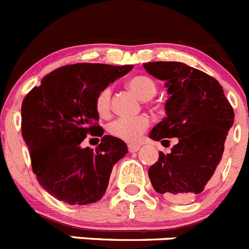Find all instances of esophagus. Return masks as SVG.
<instances>
[{"mask_svg": "<svg viewBox=\"0 0 249 249\" xmlns=\"http://www.w3.org/2000/svg\"><path fill=\"white\" fill-rule=\"evenodd\" d=\"M139 149H140V145H136V144L127 145V150H129V152H136Z\"/></svg>", "mask_w": 249, "mask_h": 249, "instance_id": "1", "label": "esophagus"}]
</instances>
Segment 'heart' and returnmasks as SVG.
<instances>
[{
    "instance_id": "heart-1",
    "label": "heart",
    "mask_w": 249,
    "mask_h": 249,
    "mask_svg": "<svg viewBox=\"0 0 249 249\" xmlns=\"http://www.w3.org/2000/svg\"><path fill=\"white\" fill-rule=\"evenodd\" d=\"M127 87L140 99L149 100L156 94V83L146 75H136L127 82ZM111 90L109 87L102 89L95 98V110L100 118H107L110 114ZM149 118L145 115L136 118H118L109 124L108 131L111 136L126 142H136L149 127Z\"/></svg>"
}]
</instances>
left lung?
Segmentation results:
<instances>
[{
  "label": "left lung",
  "instance_id": "obj_1",
  "mask_svg": "<svg viewBox=\"0 0 249 249\" xmlns=\"http://www.w3.org/2000/svg\"><path fill=\"white\" fill-rule=\"evenodd\" d=\"M147 73L165 80L167 116L150 133V138L178 144L170 154L160 151L149 169L156 192L167 200L187 202L205 190L222 159L234 113L218 80L180 62L145 63Z\"/></svg>",
  "mask_w": 249,
  "mask_h": 249
}]
</instances>
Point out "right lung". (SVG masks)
Returning a JSON list of instances; mask_svg holds the SVG:
<instances>
[{
    "label": "right lung",
    "mask_w": 249,
    "mask_h": 249,
    "mask_svg": "<svg viewBox=\"0 0 249 249\" xmlns=\"http://www.w3.org/2000/svg\"><path fill=\"white\" fill-rule=\"evenodd\" d=\"M131 69L99 63L60 67L22 102V136L32 170L39 185L57 200L88 205L104 196L113 166L127 154V146L120 139L103 136L95 98ZM89 133L102 136L95 150L80 147Z\"/></svg>",
    "instance_id": "add662e5"
}]
</instances>
